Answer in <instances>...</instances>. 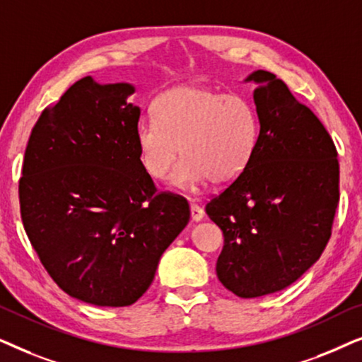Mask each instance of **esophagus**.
Returning a JSON list of instances; mask_svg holds the SVG:
<instances>
[{
    "label": "esophagus",
    "instance_id": "obj_1",
    "mask_svg": "<svg viewBox=\"0 0 362 362\" xmlns=\"http://www.w3.org/2000/svg\"><path fill=\"white\" fill-rule=\"evenodd\" d=\"M202 217H204V211H202V207L197 204H191V219L194 222H199L202 221Z\"/></svg>",
    "mask_w": 362,
    "mask_h": 362
}]
</instances>
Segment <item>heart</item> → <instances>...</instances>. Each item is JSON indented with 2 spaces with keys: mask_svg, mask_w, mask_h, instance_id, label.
<instances>
[{
  "mask_svg": "<svg viewBox=\"0 0 362 362\" xmlns=\"http://www.w3.org/2000/svg\"><path fill=\"white\" fill-rule=\"evenodd\" d=\"M155 122H141L135 140L145 173L160 181L177 158L185 160L173 185L192 187L209 180L224 186L250 165L259 145L260 122L245 97L206 86L186 83L163 92L153 103Z\"/></svg>",
  "mask_w": 362,
  "mask_h": 362,
  "instance_id": "b5f03b06",
  "label": "heart"
}]
</instances>
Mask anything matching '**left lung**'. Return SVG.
Returning a JSON list of instances; mask_svg holds the SVG:
<instances>
[{
	"mask_svg": "<svg viewBox=\"0 0 362 362\" xmlns=\"http://www.w3.org/2000/svg\"><path fill=\"white\" fill-rule=\"evenodd\" d=\"M254 102L259 145L247 170L206 204L224 247L217 279L240 298L275 293L323 254L339 202L338 151L323 123L272 72Z\"/></svg>",
	"mask_w": 362,
	"mask_h": 362,
	"instance_id": "left-lung-1",
	"label": "left lung"
}]
</instances>
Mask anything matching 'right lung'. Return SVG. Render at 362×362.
Here are the masks:
<instances>
[{
  "label": "right lung",
  "mask_w": 362,
  "mask_h": 362,
  "mask_svg": "<svg viewBox=\"0 0 362 362\" xmlns=\"http://www.w3.org/2000/svg\"><path fill=\"white\" fill-rule=\"evenodd\" d=\"M130 83L83 77L44 108L19 180L24 230L51 279L95 306L133 305L189 222L182 196L156 192L138 160Z\"/></svg>",
  "instance_id": "add662e5"
}]
</instances>
